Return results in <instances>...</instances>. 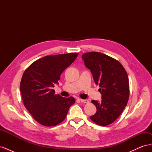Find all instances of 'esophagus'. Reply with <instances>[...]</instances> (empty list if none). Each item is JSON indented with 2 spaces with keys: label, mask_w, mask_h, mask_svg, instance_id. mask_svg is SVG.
Wrapping results in <instances>:
<instances>
[{
  "label": "esophagus",
  "mask_w": 152,
  "mask_h": 152,
  "mask_svg": "<svg viewBox=\"0 0 152 152\" xmlns=\"http://www.w3.org/2000/svg\"><path fill=\"white\" fill-rule=\"evenodd\" d=\"M80 102L82 103H89V101L87 99H80Z\"/></svg>",
  "instance_id": "1"
}]
</instances>
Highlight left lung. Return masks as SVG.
Wrapping results in <instances>:
<instances>
[{
	"label": "left lung",
	"instance_id": "left-lung-1",
	"mask_svg": "<svg viewBox=\"0 0 152 152\" xmlns=\"http://www.w3.org/2000/svg\"><path fill=\"white\" fill-rule=\"evenodd\" d=\"M82 58L102 94L100 102L91 101L97 111L90 118L98 125L108 126L120 116L127 105L129 96L127 72L121 63L103 53H87Z\"/></svg>",
	"mask_w": 152,
	"mask_h": 152
}]
</instances>
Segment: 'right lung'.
Segmentation results:
<instances>
[{"mask_svg":"<svg viewBox=\"0 0 152 152\" xmlns=\"http://www.w3.org/2000/svg\"><path fill=\"white\" fill-rule=\"evenodd\" d=\"M78 53L45 56L34 62L25 71L20 91L25 108L39 124L54 126L65 118L73 97L55 94L54 84H59L62 72L75 61Z\"/></svg>","mask_w":152,"mask_h":152,"instance_id":"1","label":"right lung"}]
</instances>
